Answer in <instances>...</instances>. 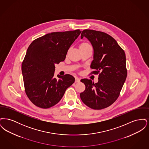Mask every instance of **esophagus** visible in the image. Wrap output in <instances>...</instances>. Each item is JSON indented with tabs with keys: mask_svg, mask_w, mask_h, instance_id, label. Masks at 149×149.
Segmentation results:
<instances>
[{
	"mask_svg": "<svg viewBox=\"0 0 149 149\" xmlns=\"http://www.w3.org/2000/svg\"><path fill=\"white\" fill-rule=\"evenodd\" d=\"M80 79L79 78H77V77L75 78V83H79V82H80Z\"/></svg>",
	"mask_w": 149,
	"mask_h": 149,
	"instance_id": "esophagus-1",
	"label": "esophagus"
}]
</instances>
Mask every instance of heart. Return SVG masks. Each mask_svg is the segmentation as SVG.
<instances>
[{
  "label": "heart",
  "mask_w": 149,
  "mask_h": 149,
  "mask_svg": "<svg viewBox=\"0 0 149 149\" xmlns=\"http://www.w3.org/2000/svg\"><path fill=\"white\" fill-rule=\"evenodd\" d=\"M79 47V50H84V49H88V48H92L90 44L88 42H83L80 43Z\"/></svg>",
  "instance_id": "heart-1"
}]
</instances>
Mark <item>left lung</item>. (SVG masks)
Wrapping results in <instances>:
<instances>
[{
    "label": "left lung",
    "instance_id": "left-lung-1",
    "mask_svg": "<svg viewBox=\"0 0 149 149\" xmlns=\"http://www.w3.org/2000/svg\"><path fill=\"white\" fill-rule=\"evenodd\" d=\"M85 37L94 49V60L91 74H99L98 81L82 79L85 91L80 94L83 102L93 109L110 106L118 98L126 79V55L113 38L105 32L84 29L81 38Z\"/></svg>",
    "mask_w": 149,
    "mask_h": 149
}]
</instances>
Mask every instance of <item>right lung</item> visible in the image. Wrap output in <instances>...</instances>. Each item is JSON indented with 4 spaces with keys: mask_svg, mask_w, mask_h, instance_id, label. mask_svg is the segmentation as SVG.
Segmentation results:
<instances>
[{
    "mask_svg": "<svg viewBox=\"0 0 149 149\" xmlns=\"http://www.w3.org/2000/svg\"><path fill=\"white\" fill-rule=\"evenodd\" d=\"M80 33V29L52 32L36 39L29 46L22 71L25 92L36 106L46 109L55 106L74 83L75 78L68 74L55 78V65L64 61Z\"/></svg>",
    "mask_w": 149,
    "mask_h": 149,
    "instance_id": "right-lung-1",
    "label": "right lung"
}]
</instances>
